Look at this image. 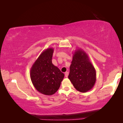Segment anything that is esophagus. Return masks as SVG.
I'll use <instances>...</instances> for the list:
<instances>
[{"instance_id":"34e87169","label":"esophagus","mask_w":123,"mask_h":123,"mask_svg":"<svg viewBox=\"0 0 123 123\" xmlns=\"http://www.w3.org/2000/svg\"><path fill=\"white\" fill-rule=\"evenodd\" d=\"M68 75H69V72H65V76H66V77H68Z\"/></svg>"}]
</instances>
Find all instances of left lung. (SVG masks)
<instances>
[{"label": "left lung", "instance_id": "8db88e82", "mask_svg": "<svg viewBox=\"0 0 123 123\" xmlns=\"http://www.w3.org/2000/svg\"><path fill=\"white\" fill-rule=\"evenodd\" d=\"M68 78L77 90L86 92L95 84L96 72L88 54L81 49L73 53Z\"/></svg>", "mask_w": 123, "mask_h": 123}]
</instances>
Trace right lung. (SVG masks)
Wrapping results in <instances>:
<instances>
[{
  "mask_svg": "<svg viewBox=\"0 0 123 123\" xmlns=\"http://www.w3.org/2000/svg\"><path fill=\"white\" fill-rule=\"evenodd\" d=\"M54 49L44 50L32 65L30 77L34 87L38 92L51 96L59 89L64 74L52 62Z\"/></svg>",
  "mask_w": 123,
  "mask_h": 123,
  "instance_id": "1",
  "label": "right lung"
}]
</instances>
